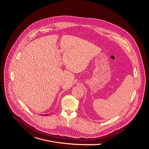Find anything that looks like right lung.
<instances>
[{"label":"right lung","instance_id":"add662e5","mask_svg":"<svg viewBox=\"0 0 149 149\" xmlns=\"http://www.w3.org/2000/svg\"><path fill=\"white\" fill-rule=\"evenodd\" d=\"M48 114H46V115H47Z\"/></svg>","mask_w":149,"mask_h":149}]
</instances>
